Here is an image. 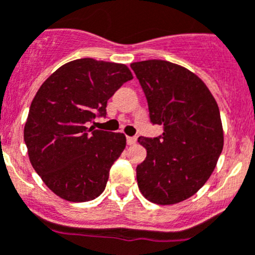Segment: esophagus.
Wrapping results in <instances>:
<instances>
[{"mask_svg": "<svg viewBox=\"0 0 255 255\" xmlns=\"http://www.w3.org/2000/svg\"><path fill=\"white\" fill-rule=\"evenodd\" d=\"M126 141H128V145H134V144L136 143V137L128 136L126 137Z\"/></svg>", "mask_w": 255, "mask_h": 255, "instance_id": "34e87169", "label": "esophagus"}]
</instances>
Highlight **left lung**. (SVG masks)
Here are the masks:
<instances>
[{
    "label": "left lung",
    "instance_id": "8db88e82",
    "mask_svg": "<svg viewBox=\"0 0 255 255\" xmlns=\"http://www.w3.org/2000/svg\"><path fill=\"white\" fill-rule=\"evenodd\" d=\"M145 93L149 116L163 126L156 137L140 136L146 158L136 167L141 195L173 205L195 195L214 172L224 146L220 111L195 73L167 60L131 63Z\"/></svg>",
    "mask_w": 255,
    "mask_h": 255
}]
</instances>
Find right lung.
I'll use <instances>...</instances> for the list:
<instances>
[{
	"label": "right lung",
	"mask_w": 255,
	"mask_h": 255,
	"mask_svg": "<svg viewBox=\"0 0 255 255\" xmlns=\"http://www.w3.org/2000/svg\"><path fill=\"white\" fill-rule=\"evenodd\" d=\"M130 79L125 64L83 58L58 68L35 95L24 128L27 154L35 172L63 200L86 202L104 192L126 137L87 124L106 116L109 99Z\"/></svg>",
	"instance_id": "1"
}]
</instances>
